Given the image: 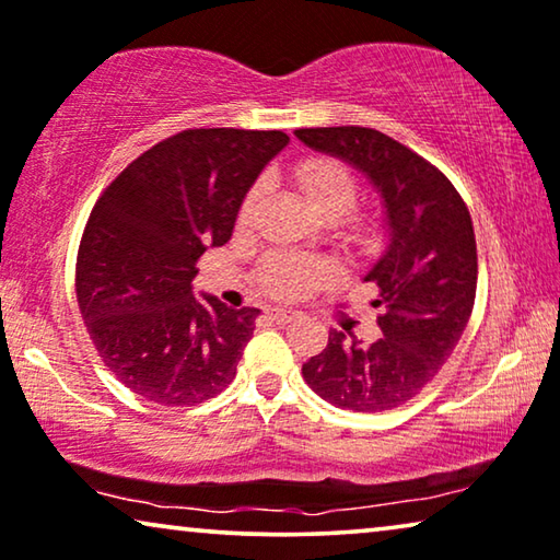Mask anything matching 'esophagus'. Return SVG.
<instances>
[{
    "mask_svg": "<svg viewBox=\"0 0 560 560\" xmlns=\"http://www.w3.org/2000/svg\"><path fill=\"white\" fill-rule=\"evenodd\" d=\"M266 317H269L271 322H277V325H289L291 319H296V312L283 310V306H269V310H266Z\"/></svg>",
    "mask_w": 560,
    "mask_h": 560,
    "instance_id": "34e87169",
    "label": "esophagus"
}]
</instances>
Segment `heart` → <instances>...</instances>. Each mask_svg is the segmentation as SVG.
<instances>
[{
  "label": "heart",
  "mask_w": 560,
  "mask_h": 560,
  "mask_svg": "<svg viewBox=\"0 0 560 560\" xmlns=\"http://www.w3.org/2000/svg\"><path fill=\"white\" fill-rule=\"evenodd\" d=\"M291 179L302 190L306 202L312 205L319 215L342 218L355 208L358 200V179L348 164L329 156H314L291 167ZM266 195V183L258 179L243 195L238 223H254L258 208H261ZM335 269L327 261L302 254H273L264 266L261 281L264 289L277 299H299L312 294L314 289L325 287L332 281Z\"/></svg>",
  "instance_id": "obj_1"
}]
</instances>
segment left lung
Masks as SVG:
<instances>
[{"label": "left lung", "mask_w": 560, "mask_h": 560, "mask_svg": "<svg viewBox=\"0 0 560 560\" xmlns=\"http://www.w3.org/2000/svg\"><path fill=\"white\" fill-rule=\"evenodd\" d=\"M306 147L355 164L385 202L390 243L365 281L381 306L373 342L329 329L302 365L310 388L345 411H390L427 388L452 358L477 294V241L448 177L413 149L365 126L294 131Z\"/></svg>", "instance_id": "left-lung-1"}]
</instances>
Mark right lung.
I'll return each mask as SVG.
<instances>
[{
	"label": "right lung",
	"mask_w": 560,
	"mask_h": 560,
	"mask_svg": "<svg viewBox=\"0 0 560 560\" xmlns=\"http://www.w3.org/2000/svg\"><path fill=\"white\" fill-rule=\"evenodd\" d=\"M287 144L283 131H179L93 205L78 246V310L98 358L137 396L198 406L231 385L261 312L195 296V264L231 241L243 195Z\"/></svg>",
	"instance_id": "obj_1"
}]
</instances>
